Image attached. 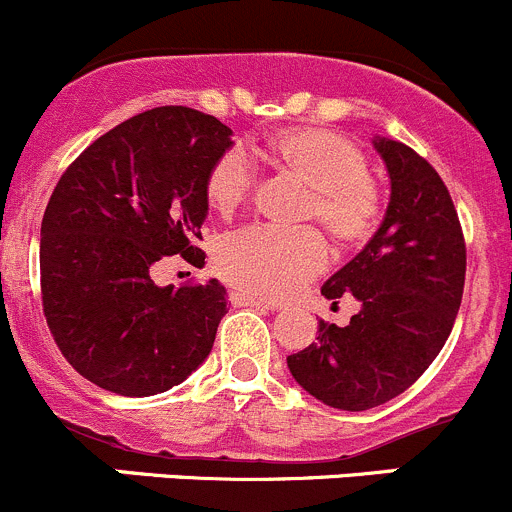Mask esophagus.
Masks as SVG:
<instances>
[{"label": "esophagus", "instance_id": "obj_1", "mask_svg": "<svg viewBox=\"0 0 512 512\" xmlns=\"http://www.w3.org/2000/svg\"><path fill=\"white\" fill-rule=\"evenodd\" d=\"M229 301L239 308H249V306L251 308H276L273 303L263 301V298H258V296H254V293H246V291H231Z\"/></svg>", "mask_w": 512, "mask_h": 512}]
</instances>
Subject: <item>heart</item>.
<instances>
[{"mask_svg":"<svg viewBox=\"0 0 512 512\" xmlns=\"http://www.w3.org/2000/svg\"><path fill=\"white\" fill-rule=\"evenodd\" d=\"M254 154L286 171L311 189L306 219H316L333 244L358 246L373 234L381 219V194L368 179L366 156L348 139L326 129H293L254 146ZM251 171L239 151H226L206 176V204L219 216H231L246 204ZM326 261L318 231H281L254 226L221 244L219 273L258 298H286L316 276Z\"/></svg>","mask_w":512,"mask_h":512,"instance_id":"1","label":"heart"}]
</instances>
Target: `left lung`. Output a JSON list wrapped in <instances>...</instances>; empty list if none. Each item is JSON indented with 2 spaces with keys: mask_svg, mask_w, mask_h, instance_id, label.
Segmentation results:
<instances>
[{
  "mask_svg": "<svg viewBox=\"0 0 512 512\" xmlns=\"http://www.w3.org/2000/svg\"><path fill=\"white\" fill-rule=\"evenodd\" d=\"M391 199L366 249L323 283L348 326L318 321V338L286 358L298 386L341 411H368L411 388L453 331L465 283V241L438 171L401 141L373 136Z\"/></svg>",
  "mask_w": 512,
  "mask_h": 512,
  "instance_id": "left-lung-1",
  "label": "left lung"
}]
</instances>
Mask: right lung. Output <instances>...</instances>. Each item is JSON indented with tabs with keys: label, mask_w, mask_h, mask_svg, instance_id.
Masks as SVG:
<instances>
[{
	"label": "right lung",
	"mask_w": 512,
	"mask_h": 512,
	"mask_svg": "<svg viewBox=\"0 0 512 512\" xmlns=\"http://www.w3.org/2000/svg\"><path fill=\"white\" fill-rule=\"evenodd\" d=\"M234 131L189 106L121 121L64 171L42 219V301L59 351L86 381L156 396L209 358L226 288L156 286L154 271L196 249L209 216L206 176Z\"/></svg>",
	"instance_id": "right-lung-1"
}]
</instances>
